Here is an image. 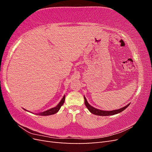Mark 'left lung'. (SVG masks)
<instances>
[{"label":"left lung","mask_w":152,"mask_h":152,"mask_svg":"<svg viewBox=\"0 0 152 152\" xmlns=\"http://www.w3.org/2000/svg\"><path fill=\"white\" fill-rule=\"evenodd\" d=\"M84 102H85V104L86 106V107L87 108V109L89 110V111L92 113L94 115H99V116H108V115H113L117 114L118 113H121L122 111H124V110L126 108H127L129 105L130 104V103L127 104L125 107H124L121 108H119L117 110H112V111H105V110H102L99 109H97L93 107H92L91 105H90L89 104V103L87 102V101L85 97V96H84Z\"/></svg>","instance_id":"obj_1"}]
</instances>
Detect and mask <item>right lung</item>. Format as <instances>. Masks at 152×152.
<instances>
[{
  "label": "right lung",
  "mask_w": 152,
  "mask_h": 152,
  "mask_svg": "<svg viewBox=\"0 0 152 152\" xmlns=\"http://www.w3.org/2000/svg\"><path fill=\"white\" fill-rule=\"evenodd\" d=\"M65 95H64L63 98L60 101V102H59L55 107L52 108H50V109L46 110V111H44V112H42L37 113H35V114L39 115H42V116H48V115H53V114L56 113L59 111V109H60L61 107L63 105L64 102H65ZM23 109L25 110H26V111H28V110H25V108H23ZM28 112H30V111H28Z\"/></svg>",
  "instance_id": "obj_1"
}]
</instances>
